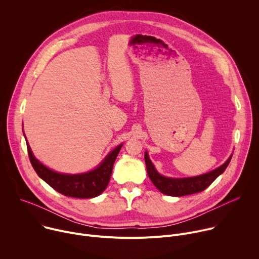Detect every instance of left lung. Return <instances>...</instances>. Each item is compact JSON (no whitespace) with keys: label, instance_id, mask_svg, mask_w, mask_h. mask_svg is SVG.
<instances>
[{"label":"left lung","instance_id":"obj_1","mask_svg":"<svg viewBox=\"0 0 259 259\" xmlns=\"http://www.w3.org/2000/svg\"><path fill=\"white\" fill-rule=\"evenodd\" d=\"M231 159H232V156L228 159V161L224 165H221L215 170L200 176L189 177V178H169L159 174L155 169L153 163L151 162L149 155H147L146 152L144 154L146 171H147V174H149L150 179L154 183V186L161 193L167 196H173V197H182V196H188V195H193L196 193L203 192L221 173L225 172V170L227 169V167L231 162Z\"/></svg>","mask_w":259,"mask_h":259}]
</instances>
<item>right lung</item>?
<instances>
[{"label":"right lung","instance_id":"right-lung-1","mask_svg":"<svg viewBox=\"0 0 259 259\" xmlns=\"http://www.w3.org/2000/svg\"><path fill=\"white\" fill-rule=\"evenodd\" d=\"M123 144L107 155L104 161L94 170L83 174H61L45 167L36 160L26 140L29 161L34 171L56 192L72 198L89 199L99 196L107 187L112 176L114 163Z\"/></svg>","mask_w":259,"mask_h":259}]
</instances>
